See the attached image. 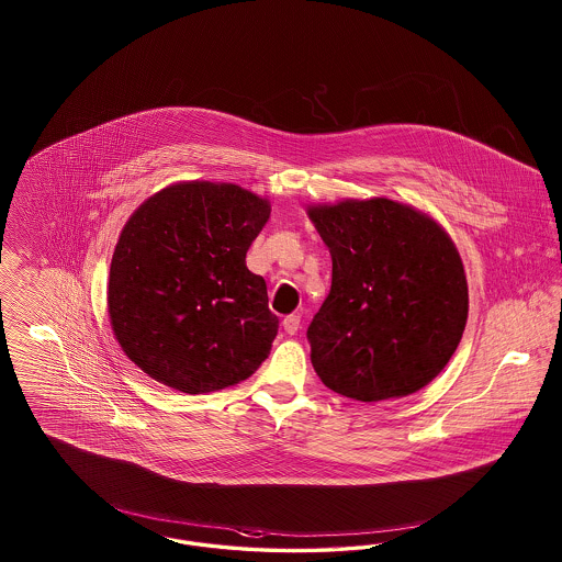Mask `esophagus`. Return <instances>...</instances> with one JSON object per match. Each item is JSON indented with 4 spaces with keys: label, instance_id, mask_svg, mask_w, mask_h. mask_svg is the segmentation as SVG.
I'll list each match as a JSON object with an SVG mask.
<instances>
[{
    "label": "esophagus",
    "instance_id": "esophagus-1",
    "mask_svg": "<svg viewBox=\"0 0 562 562\" xmlns=\"http://www.w3.org/2000/svg\"><path fill=\"white\" fill-rule=\"evenodd\" d=\"M299 324H301V318H299V316H294V314L286 316V318L282 321V326H284V330H286L289 335H294V333L299 330Z\"/></svg>",
    "mask_w": 562,
    "mask_h": 562
}]
</instances>
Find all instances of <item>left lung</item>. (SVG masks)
I'll return each mask as SVG.
<instances>
[{
  "label": "left lung",
  "mask_w": 562,
  "mask_h": 562,
  "mask_svg": "<svg viewBox=\"0 0 562 562\" xmlns=\"http://www.w3.org/2000/svg\"><path fill=\"white\" fill-rule=\"evenodd\" d=\"M333 282L307 328L322 383L353 401L404 398L447 367L468 322V280L451 236L390 198L307 206Z\"/></svg>",
  "instance_id": "obj_1"
}]
</instances>
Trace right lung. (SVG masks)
I'll return each instance as SVG.
<instances>
[{
  "label": "right lung",
  "mask_w": 562,
  "mask_h": 562,
  "mask_svg": "<svg viewBox=\"0 0 562 562\" xmlns=\"http://www.w3.org/2000/svg\"><path fill=\"white\" fill-rule=\"evenodd\" d=\"M271 204L234 183L183 181L126 221L109 269L111 330L134 364L186 394L236 385L268 358L278 316L246 250Z\"/></svg>",
  "instance_id": "add662e5"
}]
</instances>
